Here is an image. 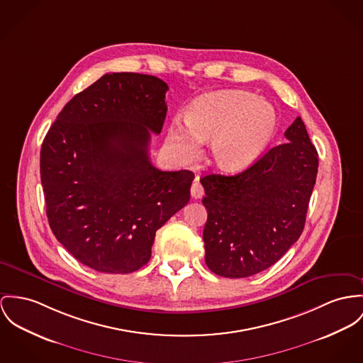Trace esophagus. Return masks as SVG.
Instances as JSON below:
<instances>
[{
    "mask_svg": "<svg viewBox=\"0 0 363 363\" xmlns=\"http://www.w3.org/2000/svg\"><path fill=\"white\" fill-rule=\"evenodd\" d=\"M203 195H204V189H203L199 178H196L192 186H191V196L194 199H200V197H203Z\"/></svg>",
    "mask_w": 363,
    "mask_h": 363,
    "instance_id": "1",
    "label": "esophagus"
}]
</instances>
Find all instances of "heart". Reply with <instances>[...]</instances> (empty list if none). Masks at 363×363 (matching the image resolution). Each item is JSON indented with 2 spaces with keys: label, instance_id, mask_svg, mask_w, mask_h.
I'll return each instance as SVG.
<instances>
[{
  "label": "heart",
  "instance_id": "b5f03b06",
  "mask_svg": "<svg viewBox=\"0 0 363 363\" xmlns=\"http://www.w3.org/2000/svg\"><path fill=\"white\" fill-rule=\"evenodd\" d=\"M277 128L274 108L247 91H223L199 98L188 120L174 118L168 142L181 159L192 162L203 140H211L214 162L223 169L251 164L269 145Z\"/></svg>",
  "mask_w": 363,
  "mask_h": 363
}]
</instances>
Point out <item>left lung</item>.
<instances>
[{
	"label": "left lung",
	"instance_id": "8db88e82",
	"mask_svg": "<svg viewBox=\"0 0 363 363\" xmlns=\"http://www.w3.org/2000/svg\"><path fill=\"white\" fill-rule=\"evenodd\" d=\"M287 142L269 149L236 175L200 179L207 208L206 264L223 278L265 271L301 236L318 174V152L301 117L286 130Z\"/></svg>",
	"mask_w": 363,
	"mask_h": 363
}]
</instances>
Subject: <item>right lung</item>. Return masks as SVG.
Returning a JSON list of instances; mask_svg holds the SVG:
<instances>
[{
  "mask_svg": "<svg viewBox=\"0 0 363 363\" xmlns=\"http://www.w3.org/2000/svg\"><path fill=\"white\" fill-rule=\"evenodd\" d=\"M163 80L108 73L72 98L43 140L40 174L56 239L105 274L138 271L156 230L185 207L195 174L162 171L150 134L167 114Z\"/></svg>",
  "mask_w": 363,
  "mask_h": 363,
  "instance_id": "obj_1",
  "label": "right lung"
}]
</instances>
